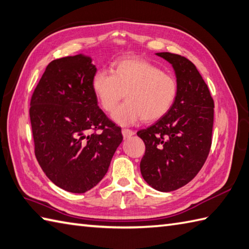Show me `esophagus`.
Masks as SVG:
<instances>
[{
  "label": "esophagus",
  "mask_w": 249,
  "mask_h": 249,
  "mask_svg": "<svg viewBox=\"0 0 249 249\" xmlns=\"http://www.w3.org/2000/svg\"><path fill=\"white\" fill-rule=\"evenodd\" d=\"M135 133L133 130H130V129H123V135L124 139H128L130 136H132Z\"/></svg>",
  "instance_id": "esophagus-1"
}]
</instances>
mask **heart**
Listing matches in <instances>:
<instances>
[{
    "mask_svg": "<svg viewBox=\"0 0 249 249\" xmlns=\"http://www.w3.org/2000/svg\"><path fill=\"white\" fill-rule=\"evenodd\" d=\"M92 90L105 111H111L125 94V103L111 114L116 123L129 125L155 121L164 116L173 105L177 82L172 74L141 58L120 59L111 67V74L98 71L92 77Z\"/></svg>",
    "mask_w": 249,
    "mask_h": 249,
    "instance_id": "heart-1",
    "label": "heart"
}]
</instances>
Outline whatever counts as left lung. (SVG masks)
<instances>
[{"label": "left lung", "instance_id": "1", "mask_svg": "<svg viewBox=\"0 0 249 249\" xmlns=\"http://www.w3.org/2000/svg\"><path fill=\"white\" fill-rule=\"evenodd\" d=\"M173 67L177 94L167 113L138 135L145 143L141 173L156 190L188 184L205 163L212 146L214 100L196 65L185 57L158 53Z\"/></svg>", "mask_w": 249, "mask_h": 249}]
</instances>
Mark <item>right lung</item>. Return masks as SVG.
Listing matches in <instances>:
<instances>
[{"instance_id": "obj_1", "label": "right lung", "mask_w": 249, "mask_h": 249, "mask_svg": "<svg viewBox=\"0 0 249 249\" xmlns=\"http://www.w3.org/2000/svg\"><path fill=\"white\" fill-rule=\"evenodd\" d=\"M95 73L87 55L53 60L30 103L38 164L54 185L74 194L102 180L123 142L121 129L98 106L91 85Z\"/></svg>"}]
</instances>
